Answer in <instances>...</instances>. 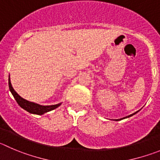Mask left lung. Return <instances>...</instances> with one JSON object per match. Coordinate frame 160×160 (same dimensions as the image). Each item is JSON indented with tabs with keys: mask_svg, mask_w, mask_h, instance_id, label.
Returning <instances> with one entry per match:
<instances>
[{
	"mask_svg": "<svg viewBox=\"0 0 160 160\" xmlns=\"http://www.w3.org/2000/svg\"><path fill=\"white\" fill-rule=\"evenodd\" d=\"M137 112H139V110L138 111H137V112H135V113H133V114H130V115H129V116H127V117H125V118H123L122 119H124V118H129V117H131V116H132V115H134V114H137ZM118 120H122V119H117V120L116 121H118Z\"/></svg>",
	"mask_w": 160,
	"mask_h": 160,
	"instance_id": "1",
	"label": "left lung"
}]
</instances>
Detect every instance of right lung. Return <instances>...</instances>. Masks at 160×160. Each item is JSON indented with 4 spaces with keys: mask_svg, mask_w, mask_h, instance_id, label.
Instances as JSON below:
<instances>
[{
    "mask_svg": "<svg viewBox=\"0 0 160 160\" xmlns=\"http://www.w3.org/2000/svg\"><path fill=\"white\" fill-rule=\"evenodd\" d=\"M8 86H9V90L10 92L12 94L13 97L15 98L16 101L17 102V103L19 104L20 107L23 109H24L25 110L28 111L29 113L35 114H38V115H41V114H45L46 112H49L50 110H53L54 109H56L57 107H59L62 103L56 104V105H51V106H42L38 105V104L35 103V102H31L29 101L26 100L24 98H23L22 97L19 96L17 93L16 92V91L13 89L12 86L11 81H10V76L9 79H8Z\"/></svg>",
    "mask_w": 160,
    "mask_h": 160,
    "instance_id": "1",
    "label": "right lung"
}]
</instances>
